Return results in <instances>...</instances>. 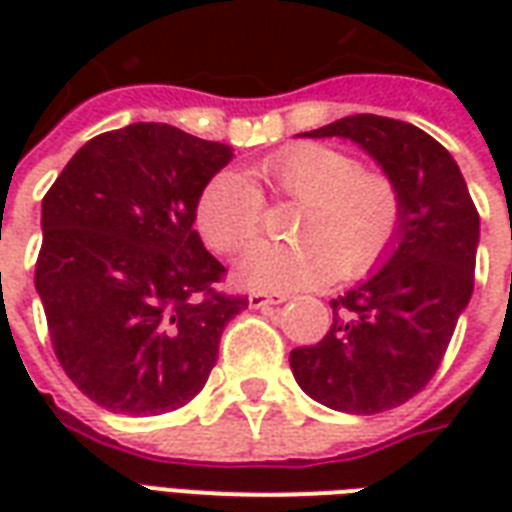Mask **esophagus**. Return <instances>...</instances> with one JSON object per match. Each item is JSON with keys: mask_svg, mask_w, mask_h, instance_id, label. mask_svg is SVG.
Returning <instances> with one entry per match:
<instances>
[{"mask_svg": "<svg viewBox=\"0 0 512 512\" xmlns=\"http://www.w3.org/2000/svg\"><path fill=\"white\" fill-rule=\"evenodd\" d=\"M288 301V296H279V293H252L249 296V307L252 310H263V307H274V304H282Z\"/></svg>", "mask_w": 512, "mask_h": 512, "instance_id": "1", "label": "esophagus"}]
</instances>
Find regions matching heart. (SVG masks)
<instances>
[{
  "instance_id": "b5f03b06",
  "label": "heart",
  "mask_w": 512,
  "mask_h": 512,
  "mask_svg": "<svg viewBox=\"0 0 512 512\" xmlns=\"http://www.w3.org/2000/svg\"><path fill=\"white\" fill-rule=\"evenodd\" d=\"M271 197L299 202L290 244H255L238 260L241 285L271 293L321 288L337 274H370L395 244L403 197L381 169L359 167L351 153L301 142L263 158L246 172H219L202 186L194 224L213 252L233 255L263 227Z\"/></svg>"
}]
</instances>
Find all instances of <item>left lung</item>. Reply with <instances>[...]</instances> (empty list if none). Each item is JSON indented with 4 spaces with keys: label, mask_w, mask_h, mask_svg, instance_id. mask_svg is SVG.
<instances>
[{
    "label": "left lung",
    "mask_w": 512,
    "mask_h": 512,
    "mask_svg": "<svg viewBox=\"0 0 512 512\" xmlns=\"http://www.w3.org/2000/svg\"><path fill=\"white\" fill-rule=\"evenodd\" d=\"M307 136H345L376 158L403 197L384 268L332 301L318 345L293 348L290 370L323 406L378 414L425 389L474 290L480 216L455 158L422 128L351 115Z\"/></svg>",
    "instance_id": "1"
}]
</instances>
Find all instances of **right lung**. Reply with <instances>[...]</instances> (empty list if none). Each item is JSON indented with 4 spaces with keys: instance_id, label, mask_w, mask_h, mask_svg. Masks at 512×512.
<instances>
[{
    "instance_id": "right-lung-1",
    "label": "right lung",
    "mask_w": 512,
    "mask_h": 512,
    "mask_svg": "<svg viewBox=\"0 0 512 512\" xmlns=\"http://www.w3.org/2000/svg\"><path fill=\"white\" fill-rule=\"evenodd\" d=\"M233 147L167 123L93 136L43 197L35 288L65 376L115 414H164L200 392L244 296L194 211Z\"/></svg>"
}]
</instances>
